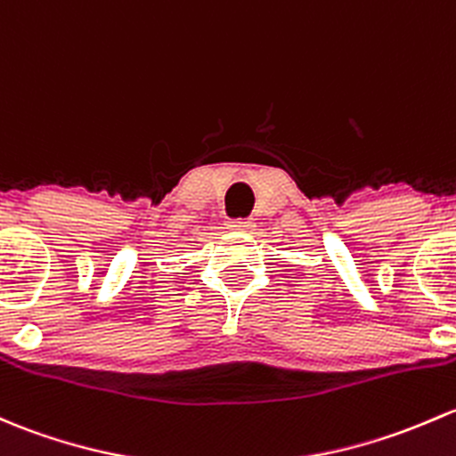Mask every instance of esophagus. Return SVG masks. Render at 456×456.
Here are the masks:
<instances>
[{"label": "esophagus", "instance_id": "esophagus-1", "mask_svg": "<svg viewBox=\"0 0 456 456\" xmlns=\"http://www.w3.org/2000/svg\"><path fill=\"white\" fill-rule=\"evenodd\" d=\"M253 218H244V220H229L227 223V229H232V232H251L253 229Z\"/></svg>", "mask_w": 456, "mask_h": 456}]
</instances>
